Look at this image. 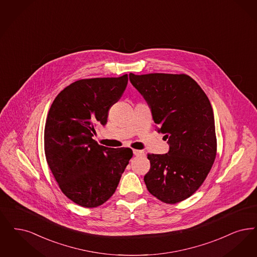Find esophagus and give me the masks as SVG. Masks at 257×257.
Returning <instances> with one entry per match:
<instances>
[{
  "mask_svg": "<svg viewBox=\"0 0 257 257\" xmlns=\"http://www.w3.org/2000/svg\"><path fill=\"white\" fill-rule=\"evenodd\" d=\"M133 153L135 156H137V157H140V156H144V151H142V150H138V149H134Z\"/></svg>",
  "mask_w": 257,
  "mask_h": 257,
  "instance_id": "obj_1",
  "label": "esophagus"
}]
</instances>
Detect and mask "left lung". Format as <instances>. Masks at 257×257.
<instances>
[{"label":"left lung","instance_id":"obj_1","mask_svg":"<svg viewBox=\"0 0 257 257\" xmlns=\"http://www.w3.org/2000/svg\"><path fill=\"white\" fill-rule=\"evenodd\" d=\"M148 103L158 131L168 140L167 154H148V191L166 204L189 198L203 185L217 152L214 114L205 92L187 74H129Z\"/></svg>","mask_w":257,"mask_h":257}]
</instances>
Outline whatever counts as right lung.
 I'll use <instances>...</instances> for the list:
<instances>
[{
    "label": "right lung",
    "instance_id": "1",
    "mask_svg": "<svg viewBox=\"0 0 257 257\" xmlns=\"http://www.w3.org/2000/svg\"><path fill=\"white\" fill-rule=\"evenodd\" d=\"M127 83L128 74L77 80L58 93L48 113L47 163L62 192L84 207H96L111 198L133 157L130 148H109L92 140Z\"/></svg>",
    "mask_w": 257,
    "mask_h": 257
}]
</instances>
